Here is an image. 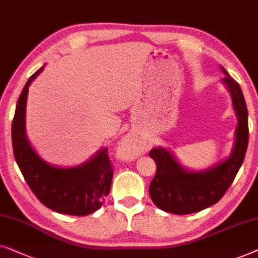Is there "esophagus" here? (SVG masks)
<instances>
[{"label": "esophagus", "instance_id": "obj_1", "mask_svg": "<svg viewBox=\"0 0 258 258\" xmlns=\"http://www.w3.org/2000/svg\"><path fill=\"white\" fill-rule=\"evenodd\" d=\"M119 152L125 159H136L143 152V145L132 136H126L119 145Z\"/></svg>", "mask_w": 258, "mask_h": 258}]
</instances>
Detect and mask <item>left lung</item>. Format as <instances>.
<instances>
[{
  "label": "left lung",
  "mask_w": 258,
  "mask_h": 258,
  "mask_svg": "<svg viewBox=\"0 0 258 258\" xmlns=\"http://www.w3.org/2000/svg\"><path fill=\"white\" fill-rule=\"evenodd\" d=\"M222 84L229 91L237 116L235 143L231 153L221 163L205 170L192 171L183 166L170 150L163 146L150 151L157 173L150 184V196L160 210L174 215L198 212L217 203L241 169L248 149V109L239 85L221 66Z\"/></svg>",
  "instance_id": "1"
}]
</instances>
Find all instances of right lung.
I'll list each match as a JSON object with an SVG mask.
<instances>
[{"instance_id": "add662e5", "label": "right lung", "mask_w": 258, "mask_h": 258, "mask_svg": "<svg viewBox=\"0 0 258 258\" xmlns=\"http://www.w3.org/2000/svg\"><path fill=\"white\" fill-rule=\"evenodd\" d=\"M43 68L29 78L17 100L12 126L14 157L41 203L59 214L87 216L101 208L111 190L113 170L107 147L72 167L55 166L36 153L26 135V106L29 86Z\"/></svg>"}]
</instances>
